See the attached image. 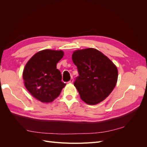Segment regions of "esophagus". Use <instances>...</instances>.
I'll return each instance as SVG.
<instances>
[{
    "label": "esophagus",
    "instance_id": "34e87169",
    "mask_svg": "<svg viewBox=\"0 0 147 147\" xmlns=\"http://www.w3.org/2000/svg\"><path fill=\"white\" fill-rule=\"evenodd\" d=\"M73 82H74V78H73V77H72V78H71V79L70 80H69V83H72Z\"/></svg>",
    "mask_w": 147,
    "mask_h": 147
}]
</instances>
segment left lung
Returning a JSON list of instances; mask_svg holds the SVG:
<instances>
[{
	"label": "left lung",
	"instance_id": "obj_1",
	"mask_svg": "<svg viewBox=\"0 0 147 147\" xmlns=\"http://www.w3.org/2000/svg\"><path fill=\"white\" fill-rule=\"evenodd\" d=\"M72 58L79 74L74 86L81 99L89 105L100 103L116 86V65L103 53L92 48L75 51Z\"/></svg>",
	"mask_w": 147,
	"mask_h": 147
}]
</instances>
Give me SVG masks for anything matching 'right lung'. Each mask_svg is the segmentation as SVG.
Returning a JSON list of instances; mask_svg holds the SVG:
<instances>
[{
    "instance_id": "1",
    "label": "right lung",
    "mask_w": 147,
    "mask_h": 147,
    "mask_svg": "<svg viewBox=\"0 0 147 147\" xmlns=\"http://www.w3.org/2000/svg\"><path fill=\"white\" fill-rule=\"evenodd\" d=\"M64 56L61 50L38 51L26 64L23 73L24 85L31 95L42 102H51L60 94L65 83L61 82L57 63Z\"/></svg>"
}]
</instances>
